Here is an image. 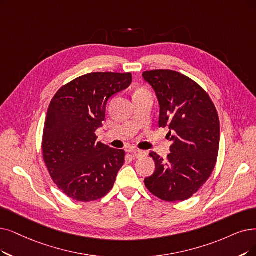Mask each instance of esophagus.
<instances>
[{
  "instance_id": "obj_1",
  "label": "esophagus",
  "mask_w": 256,
  "mask_h": 256,
  "mask_svg": "<svg viewBox=\"0 0 256 256\" xmlns=\"http://www.w3.org/2000/svg\"><path fill=\"white\" fill-rule=\"evenodd\" d=\"M131 154L132 156L134 158H142V156H145L147 154L146 151H142V150H138V149H134V150H131Z\"/></svg>"
}]
</instances>
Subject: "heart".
Segmentation results:
<instances>
[{
	"instance_id": "heart-1",
	"label": "heart",
	"mask_w": 256,
	"mask_h": 256,
	"mask_svg": "<svg viewBox=\"0 0 256 256\" xmlns=\"http://www.w3.org/2000/svg\"><path fill=\"white\" fill-rule=\"evenodd\" d=\"M136 94H149L147 90H145V89H142V88H140V89H138L136 90Z\"/></svg>"
}]
</instances>
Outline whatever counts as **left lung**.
I'll list each match as a JSON object with an SVG mask.
<instances>
[{"label":"left lung","instance_id":"left-lung-1","mask_svg":"<svg viewBox=\"0 0 256 256\" xmlns=\"http://www.w3.org/2000/svg\"><path fill=\"white\" fill-rule=\"evenodd\" d=\"M160 103V127H168L171 153L149 156L156 171L145 178L147 189L166 202L190 198L210 178L220 148V118L209 94L196 82L167 69L142 72Z\"/></svg>","mask_w":256,"mask_h":256}]
</instances>
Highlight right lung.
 Here are the masks:
<instances>
[{
    "mask_svg": "<svg viewBox=\"0 0 256 256\" xmlns=\"http://www.w3.org/2000/svg\"><path fill=\"white\" fill-rule=\"evenodd\" d=\"M132 76L92 72L60 87L48 107L43 158L60 190L78 202L100 200L112 189L125 151L96 142L108 100L129 87Z\"/></svg>",
    "mask_w": 256,
    "mask_h": 256,
    "instance_id": "add662e5",
    "label": "right lung"
}]
</instances>
